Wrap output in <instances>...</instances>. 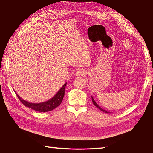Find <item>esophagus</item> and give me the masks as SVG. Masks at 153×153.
<instances>
[{
	"mask_svg": "<svg viewBox=\"0 0 153 153\" xmlns=\"http://www.w3.org/2000/svg\"><path fill=\"white\" fill-rule=\"evenodd\" d=\"M85 74V72L83 70H79L76 72V76H84Z\"/></svg>",
	"mask_w": 153,
	"mask_h": 153,
	"instance_id": "obj_1",
	"label": "esophagus"
}]
</instances>
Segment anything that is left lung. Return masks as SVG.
<instances>
[{
    "label": "left lung",
    "mask_w": 153,
    "mask_h": 153,
    "mask_svg": "<svg viewBox=\"0 0 153 153\" xmlns=\"http://www.w3.org/2000/svg\"><path fill=\"white\" fill-rule=\"evenodd\" d=\"M91 98H92V100H93V104L96 106V107H97V108H98L100 110H101V111H102L103 112H105V113H109V112L108 111H105V110H104V109H103L101 107H100V106H99L97 104V102H95V100H94V98H93V97H91Z\"/></svg>",
    "instance_id": "obj_1"
}]
</instances>
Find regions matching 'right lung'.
<instances>
[{
  "label": "right lung",
  "instance_id": "obj_1",
  "mask_svg": "<svg viewBox=\"0 0 153 153\" xmlns=\"http://www.w3.org/2000/svg\"><path fill=\"white\" fill-rule=\"evenodd\" d=\"M66 83H67L63 85V86L60 88V89L57 92V93L53 98L49 99L48 101L42 103H38V104H34V103H30L24 100L16 93V94H17V97H18L21 103L23 104V105L26 106V107L29 108L39 112H48L57 108L61 104L64 96H65V91Z\"/></svg>",
  "mask_w": 153,
  "mask_h": 153
}]
</instances>
